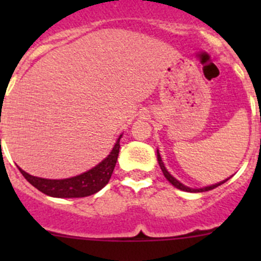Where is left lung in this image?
<instances>
[{
    "label": "left lung",
    "mask_w": 261,
    "mask_h": 261,
    "mask_svg": "<svg viewBox=\"0 0 261 261\" xmlns=\"http://www.w3.org/2000/svg\"><path fill=\"white\" fill-rule=\"evenodd\" d=\"M158 162H159V165H160V169H162V172H163V174H164V177L167 178L168 180L170 181V183L173 184V186L175 187V188H178V189H180V191H186V192H207V191H211V189H215L216 187H218V186H221V184H223L225 183L226 180H228V179H226V180H223V181H220V183H217V184H213V186H210V187H204V188H199V189H192V188H189V187H186L184 186V184H181L180 181H178L177 179H175L174 177H172V175H170V173L168 172L167 170V168L164 167V163L162 162V158H160V154H159V151H158Z\"/></svg>",
    "instance_id": "1"
}]
</instances>
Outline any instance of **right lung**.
<instances>
[{
    "label": "right lung",
    "mask_w": 261,
    "mask_h": 261,
    "mask_svg": "<svg viewBox=\"0 0 261 261\" xmlns=\"http://www.w3.org/2000/svg\"><path fill=\"white\" fill-rule=\"evenodd\" d=\"M120 139L121 136L117 139L114 149L103 162L77 177L68 178V179H44V178L28 174L20 168L18 170L31 186H34L46 196L58 197V198H81V197L91 196L101 191L109 183L115 169L116 162H117L118 151H120Z\"/></svg>",
    "instance_id": "1"
}]
</instances>
